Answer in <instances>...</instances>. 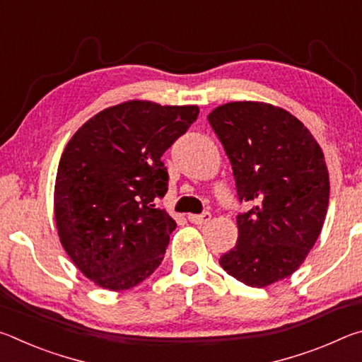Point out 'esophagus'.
Instances as JSON below:
<instances>
[{
    "mask_svg": "<svg viewBox=\"0 0 362 362\" xmlns=\"http://www.w3.org/2000/svg\"><path fill=\"white\" fill-rule=\"evenodd\" d=\"M188 220L194 225H204L211 220V214L209 212H203V214H189Z\"/></svg>",
    "mask_w": 362,
    "mask_h": 362,
    "instance_id": "esophagus-1",
    "label": "esophagus"
}]
</instances>
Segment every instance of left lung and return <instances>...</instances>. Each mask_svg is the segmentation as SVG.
I'll return each instance as SVG.
<instances>
[{"label":"left lung","instance_id":"obj_1","mask_svg":"<svg viewBox=\"0 0 362 362\" xmlns=\"http://www.w3.org/2000/svg\"><path fill=\"white\" fill-rule=\"evenodd\" d=\"M223 145L240 203L238 243L220 257L250 287L284 279L302 265L322 230L329 173L320 144L302 121L263 102H230L207 116Z\"/></svg>","mask_w":362,"mask_h":362}]
</instances>
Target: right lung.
Listing matches in <instances>:
<instances>
[{
    "mask_svg": "<svg viewBox=\"0 0 362 362\" xmlns=\"http://www.w3.org/2000/svg\"><path fill=\"white\" fill-rule=\"evenodd\" d=\"M196 105L129 100L79 127L60 158L54 214L86 278L126 291L161 265L177 223L153 204L168 192L163 153L198 118Z\"/></svg>",
    "mask_w": 362,
    "mask_h": 362,
    "instance_id": "right-lung-1",
    "label": "right lung"
}]
</instances>
